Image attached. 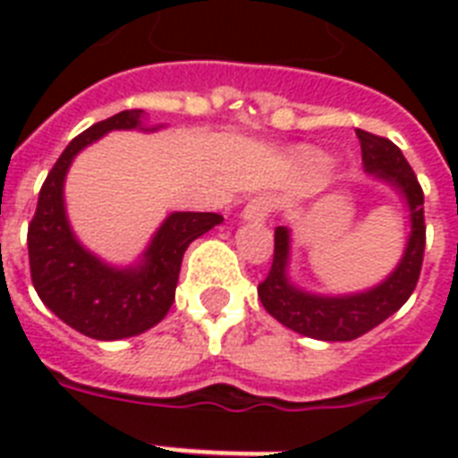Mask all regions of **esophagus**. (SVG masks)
<instances>
[{"label": "esophagus", "instance_id": "esophagus-1", "mask_svg": "<svg viewBox=\"0 0 458 458\" xmlns=\"http://www.w3.org/2000/svg\"><path fill=\"white\" fill-rule=\"evenodd\" d=\"M271 211H273V201L268 199V197H257V199H251L250 204L242 208L240 218L251 223H264Z\"/></svg>", "mask_w": 458, "mask_h": 458}]
</instances>
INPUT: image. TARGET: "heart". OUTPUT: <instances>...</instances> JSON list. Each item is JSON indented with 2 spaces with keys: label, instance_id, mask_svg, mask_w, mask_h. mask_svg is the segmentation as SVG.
Masks as SVG:
<instances>
[{
  "label": "heart",
  "instance_id": "1",
  "mask_svg": "<svg viewBox=\"0 0 458 458\" xmlns=\"http://www.w3.org/2000/svg\"><path fill=\"white\" fill-rule=\"evenodd\" d=\"M301 158H304L306 164H311V165H323V164H326V158L320 157V154H313V152L301 154Z\"/></svg>",
  "mask_w": 458,
  "mask_h": 458
}]
</instances>
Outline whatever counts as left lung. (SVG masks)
I'll use <instances>...</instances> for the list:
<instances>
[{"instance_id":"obj_1","label":"left lung","mask_w":458,"mask_h":458,"mask_svg":"<svg viewBox=\"0 0 458 458\" xmlns=\"http://www.w3.org/2000/svg\"><path fill=\"white\" fill-rule=\"evenodd\" d=\"M361 142L363 171L402 197L409 211L406 247L390 276L377 285L344 294H320L304 290L290 278L293 233L285 225L276 228V251L268 278L259 285V300L273 318L294 333L323 342H349L361 337L385 318L399 311L419 283L426 223H423V190L413 175L402 149L390 140L356 131Z\"/></svg>"}]
</instances>
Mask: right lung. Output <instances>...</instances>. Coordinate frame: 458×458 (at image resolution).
I'll return each mask as SVG.
<instances>
[{
    "label": "right lung",
    "mask_w": 458,
    "mask_h": 458,
    "mask_svg": "<svg viewBox=\"0 0 458 458\" xmlns=\"http://www.w3.org/2000/svg\"><path fill=\"white\" fill-rule=\"evenodd\" d=\"M145 111H121L99 121L64 149L39 190L38 211L28 225V257L32 285L39 300L66 326L92 340L135 337L164 320L175 301L182 254L190 244L221 225V214L173 211L158 225L138 261L116 266L97 257L73 233L68 221L64 185L75 157L111 131L154 132Z\"/></svg>",
    "instance_id": "1"
}]
</instances>
